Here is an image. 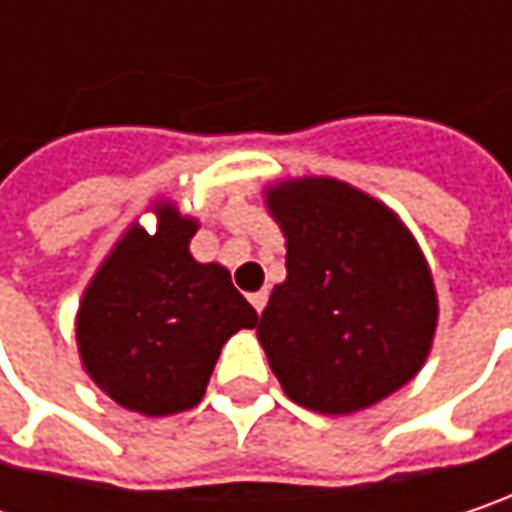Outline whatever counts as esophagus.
Here are the masks:
<instances>
[{
  "instance_id": "34e87169",
  "label": "esophagus",
  "mask_w": 512,
  "mask_h": 512,
  "mask_svg": "<svg viewBox=\"0 0 512 512\" xmlns=\"http://www.w3.org/2000/svg\"><path fill=\"white\" fill-rule=\"evenodd\" d=\"M250 303H253V309L262 314L265 303H268V291H256V294H250Z\"/></svg>"
}]
</instances>
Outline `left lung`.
I'll list each match as a JSON object with an SVG mask.
<instances>
[{
  "label": "left lung",
  "instance_id": "8db88e82",
  "mask_svg": "<svg viewBox=\"0 0 512 512\" xmlns=\"http://www.w3.org/2000/svg\"><path fill=\"white\" fill-rule=\"evenodd\" d=\"M265 203L288 276L256 335L285 396L335 417L411 382L434 341L437 294L396 212L332 177L276 183Z\"/></svg>",
  "mask_w": 512,
  "mask_h": 512
}]
</instances>
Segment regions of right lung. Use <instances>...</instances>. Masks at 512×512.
<instances>
[{
    "label": "right lung",
    "instance_id": "right-lung-1",
    "mask_svg": "<svg viewBox=\"0 0 512 512\" xmlns=\"http://www.w3.org/2000/svg\"><path fill=\"white\" fill-rule=\"evenodd\" d=\"M195 230V218L157 206V233L133 224L78 309L84 370L113 402L145 417L195 408L221 347L259 320L227 268L192 259Z\"/></svg>",
    "mask_w": 512,
    "mask_h": 512
}]
</instances>
